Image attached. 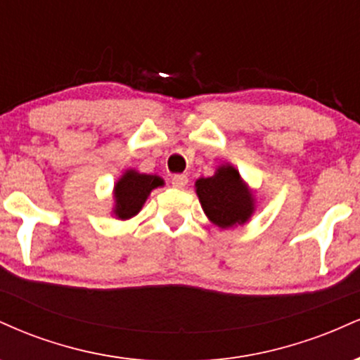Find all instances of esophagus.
<instances>
[{
    "mask_svg": "<svg viewBox=\"0 0 360 360\" xmlns=\"http://www.w3.org/2000/svg\"><path fill=\"white\" fill-rule=\"evenodd\" d=\"M186 184H188V176H184V174H174V176H172V186H174V188L183 189Z\"/></svg>",
    "mask_w": 360,
    "mask_h": 360,
    "instance_id": "esophagus-1",
    "label": "esophagus"
}]
</instances>
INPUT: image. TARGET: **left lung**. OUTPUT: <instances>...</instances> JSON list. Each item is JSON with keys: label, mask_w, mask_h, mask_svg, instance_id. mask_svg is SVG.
I'll use <instances>...</instances> for the list:
<instances>
[{"label": "left lung", "mask_w": 360, "mask_h": 360, "mask_svg": "<svg viewBox=\"0 0 360 360\" xmlns=\"http://www.w3.org/2000/svg\"><path fill=\"white\" fill-rule=\"evenodd\" d=\"M194 188L205 214L218 229L245 225L255 213L254 193L232 164H221L213 176L196 179Z\"/></svg>", "instance_id": "8db88e82"}]
</instances>
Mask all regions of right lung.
<instances>
[{
  "mask_svg": "<svg viewBox=\"0 0 360 360\" xmlns=\"http://www.w3.org/2000/svg\"><path fill=\"white\" fill-rule=\"evenodd\" d=\"M166 184L157 174H146L137 169H127L113 186V208L111 214L117 220H130L146 205L147 198L155 188Z\"/></svg>",
  "mask_w": 360,
  "mask_h": 360,
  "instance_id": "right-lung-1",
  "label": "right lung"
}]
</instances>
